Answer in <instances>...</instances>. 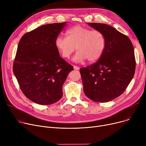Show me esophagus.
I'll use <instances>...</instances> for the list:
<instances>
[{
	"instance_id": "34e87169",
	"label": "esophagus",
	"mask_w": 146,
	"mask_h": 146,
	"mask_svg": "<svg viewBox=\"0 0 146 146\" xmlns=\"http://www.w3.org/2000/svg\"><path fill=\"white\" fill-rule=\"evenodd\" d=\"M73 68H74V69L75 70H79V67H78V66H73Z\"/></svg>"
}]
</instances>
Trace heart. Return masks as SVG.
Segmentation results:
<instances>
[{"label":"heart","instance_id":"heart-1","mask_svg":"<svg viewBox=\"0 0 146 146\" xmlns=\"http://www.w3.org/2000/svg\"><path fill=\"white\" fill-rule=\"evenodd\" d=\"M66 37L58 35L54 44L61 57L68 58L76 49L73 60L80 62L87 59L94 62L101 57L106 47V38L99 30L76 25L67 30Z\"/></svg>","mask_w":146,"mask_h":146}]
</instances>
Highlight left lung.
Masks as SVG:
<instances>
[{
	"label": "left lung",
	"instance_id": "left-lung-1",
	"mask_svg": "<svg viewBox=\"0 0 146 146\" xmlns=\"http://www.w3.org/2000/svg\"><path fill=\"white\" fill-rule=\"evenodd\" d=\"M106 38L104 52L95 63L80 69L84 93L92 101L107 102L123 94L135 70L134 47L129 38L105 24L88 23Z\"/></svg>",
	"mask_w": 146,
	"mask_h": 146
}]
</instances>
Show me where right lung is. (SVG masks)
Listing matches in <instances>:
<instances>
[{"label": "right lung", "mask_w": 146, "mask_h": 146, "mask_svg": "<svg viewBox=\"0 0 146 146\" xmlns=\"http://www.w3.org/2000/svg\"><path fill=\"white\" fill-rule=\"evenodd\" d=\"M66 25L46 24L25 34L19 41L13 73L26 97L40 105L58 101L63 85L73 67L60 56L54 41Z\"/></svg>", "instance_id": "obj_1"}]
</instances>
